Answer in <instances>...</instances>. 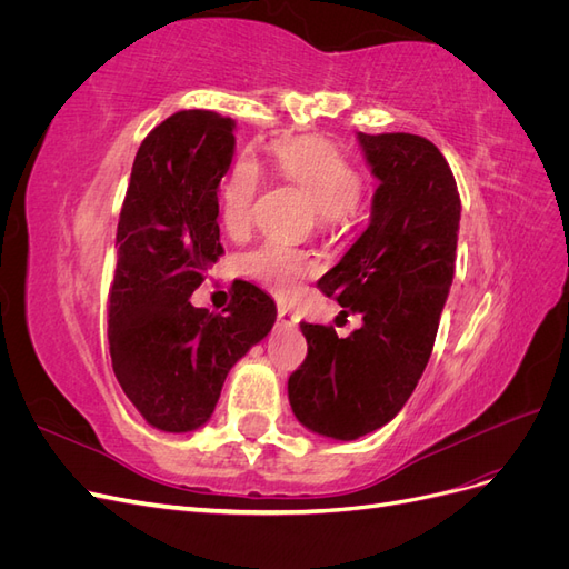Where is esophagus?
<instances>
[{
	"label": "esophagus",
	"instance_id": "obj_1",
	"mask_svg": "<svg viewBox=\"0 0 569 569\" xmlns=\"http://www.w3.org/2000/svg\"><path fill=\"white\" fill-rule=\"evenodd\" d=\"M278 320H280V325L282 327H297V322H299V318L289 311V308H280L278 311Z\"/></svg>",
	"mask_w": 569,
	"mask_h": 569
}]
</instances>
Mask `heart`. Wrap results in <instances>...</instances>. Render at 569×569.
<instances>
[{
  "label": "heart",
  "mask_w": 569,
  "mask_h": 569,
  "mask_svg": "<svg viewBox=\"0 0 569 569\" xmlns=\"http://www.w3.org/2000/svg\"><path fill=\"white\" fill-rule=\"evenodd\" d=\"M272 161L289 184L311 197L325 220H339L363 194V173L347 153L322 137H299V140L274 144ZM261 182V166L251 157H239L230 168L220 194L222 226L230 232H242L249 226ZM242 266L253 280L289 299L299 295L311 261L299 249L272 239L244 256Z\"/></svg>",
  "instance_id": "1"
}]
</instances>
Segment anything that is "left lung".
Listing matches in <instances>:
<instances>
[{
  "mask_svg": "<svg viewBox=\"0 0 569 569\" xmlns=\"http://www.w3.org/2000/svg\"><path fill=\"white\" fill-rule=\"evenodd\" d=\"M372 176L370 226L318 280L363 325L301 322L308 353L287 391L297 420L320 437L353 441L399 416L432 356L453 282L460 197L441 151L420 134L358 132Z\"/></svg>",
  "mask_w": 569,
  "mask_h": 569,
  "instance_id": "obj_1",
  "label": "left lung"
}]
</instances>
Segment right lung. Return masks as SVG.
Wrapping results in <instances>:
<instances>
[{
	"label": "right lung",
	"instance_id": "obj_1",
	"mask_svg": "<svg viewBox=\"0 0 569 569\" xmlns=\"http://www.w3.org/2000/svg\"><path fill=\"white\" fill-rule=\"evenodd\" d=\"M234 120L189 109L166 118L137 149L120 209L109 289L111 363L132 406L163 432L199 429L230 368L274 325V301L232 284L226 316L189 297L226 253L218 184L234 153Z\"/></svg>",
	"mask_w": 569,
	"mask_h": 569
}]
</instances>
